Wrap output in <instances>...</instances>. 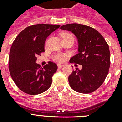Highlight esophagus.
Wrapping results in <instances>:
<instances>
[{
	"label": "esophagus",
	"mask_w": 122,
	"mask_h": 122,
	"mask_svg": "<svg viewBox=\"0 0 122 122\" xmlns=\"http://www.w3.org/2000/svg\"><path fill=\"white\" fill-rule=\"evenodd\" d=\"M63 66H64V65H62V64H60V63L57 64V66H58V68H61L63 67Z\"/></svg>",
	"instance_id": "esophagus-1"
}]
</instances>
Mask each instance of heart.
I'll return each instance as SVG.
<instances>
[{
    "mask_svg": "<svg viewBox=\"0 0 122 122\" xmlns=\"http://www.w3.org/2000/svg\"><path fill=\"white\" fill-rule=\"evenodd\" d=\"M70 36H71V35L69 33H63L62 35V38ZM65 59V55L63 53H57L53 56V59L56 62H62L64 61Z\"/></svg>",
    "mask_w": 122,
    "mask_h": 122,
    "instance_id": "obj_1",
    "label": "heart"
}]
</instances>
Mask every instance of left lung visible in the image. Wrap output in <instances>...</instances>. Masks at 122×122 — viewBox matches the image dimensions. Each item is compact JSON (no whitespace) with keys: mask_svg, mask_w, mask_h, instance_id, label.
Segmentation results:
<instances>
[{"mask_svg":"<svg viewBox=\"0 0 122 122\" xmlns=\"http://www.w3.org/2000/svg\"><path fill=\"white\" fill-rule=\"evenodd\" d=\"M60 29L74 33L78 41V54L71 58V63L82 66L76 68L69 76L70 86L74 91L90 93L103 84L110 67L109 48L103 36L93 28L80 24H69Z\"/></svg>","mask_w":122,"mask_h":122,"instance_id":"8db88e82","label":"left lung"}]
</instances>
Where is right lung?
Returning a JSON list of instances; mask_svg holds the SVG:
<instances>
[{
	"instance_id": "add662e5",
	"label": "right lung",
	"mask_w": 122,
	"mask_h": 122,
	"mask_svg": "<svg viewBox=\"0 0 122 122\" xmlns=\"http://www.w3.org/2000/svg\"><path fill=\"white\" fill-rule=\"evenodd\" d=\"M59 25L40 24L30 25L18 34L11 47L9 71L13 80L24 93L38 95L46 91L57 65L49 62L41 68L36 63V57L45 52V43Z\"/></svg>"
}]
</instances>
